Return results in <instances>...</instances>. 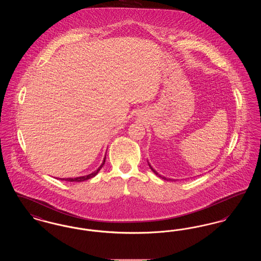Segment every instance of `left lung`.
Here are the masks:
<instances>
[{
  "label": "left lung",
  "instance_id": "obj_1",
  "mask_svg": "<svg viewBox=\"0 0 261 261\" xmlns=\"http://www.w3.org/2000/svg\"><path fill=\"white\" fill-rule=\"evenodd\" d=\"M149 167H150V169H151V170H152V171H153V172H154V173H155V175H159V176H160V177H161V178H162V179H164V180H171V179H167V178H165V177H163V176H161V175H160V174L158 173V172H156V171H155V170H154V169H153V168H152V167H151V166H150V165H149Z\"/></svg>",
  "mask_w": 261,
  "mask_h": 261
}]
</instances>
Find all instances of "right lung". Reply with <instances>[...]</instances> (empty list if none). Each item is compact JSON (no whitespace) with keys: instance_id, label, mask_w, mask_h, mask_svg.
Here are the masks:
<instances>
[{"instance_id":"add662e5","label":"right lung","mask_w":261,"mask_h":261,"mask_svg":"<svg viewBox=\"0 0 261 261\" xmlns=\"http://www.w3.org/2000/svg\"><path fill=\"white\" fill-rule=\"evenodd\" d=\"M105 162H106V158L103 159V162L102 163L100 164V166H99V168L96 170V171H94L93 173L89 174V175H86V176H81V177H76V178H63L62 180H65V181H69V182H83V181H85V180H88V179H91V178H93V177H95L98 172H99V170H100V168L103 166V164H105Z\"/></svg>"}]
</instances>
